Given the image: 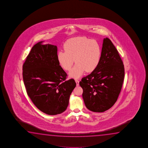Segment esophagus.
<instances>
[{
  "mask_svg": "<svg viewBox=\"0 0 148 148\" xmlns=\"http://www.w3.org/2000/svg\"><path fill=\"white\" fill-rule=\"evenodd\" d=\"M75 82H76V84L77 86H79V81L78 80H75Z\"/></svg>",
  "mask_w": 148,
  "mask_h": 148,
  "instance_id": "esophagus-1",
  "label": "esophagus"
}]
</instances>
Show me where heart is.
<instances>
[{
  "mask_svg": "<svg viewBox=\"0 0 148 148\" xmlns=\"http://www.w3.org/2000/svg\"><path fill=\"white\" fill-rule=\"evenodd\" d=\"M64 49L57 53V60L60 67L69 71L74 60L76 65L69 73L71 78L77 79L83 73L95 70L100 62L101 48L96 40L85 37L72 38L66 41Z\"/></svg>",
  "mask_w": 148,
  "mask_h": 148,
  "instance_id": "obj_1",
  "label": "heart"
}]
</instances>
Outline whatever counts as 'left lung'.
Segmentation results:
<instances>
[{"label":"left lung","mask_w":148,"mask_h":148,"mask_svg":"<svg viewBox=\"0 0 148 148\" xmlns=\"http://www.w3.org/2000/svg\"><path fill=\"white\" fill-rule=\"evenodd\" d=\"M124 73L118 50L109 38H104L97 67L79 83L86 108L95 112H103L111 108L120 93Z\"/></svg>","instance_id":"1"}]
</instances>
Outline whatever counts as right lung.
<instances>
[{
    "mask_svg": "<svg viewBox=\"0 0 148 148\" xmlns=\"http://www.w3.org/2000/svg\"><path fill=\"white\" fill-rule=\"evenodd\" d=\"M43 42L34 45L27 56L23 81L36 107L48 115H56L66 110L76 83L73 79L66 81L67 75L57 60V47Z\"/></svg>",
    "mask_w": 148,
    "mask_h": 148,
    "instance_id": "obj_1",
    "label": "right lung"
}]
</instances>
